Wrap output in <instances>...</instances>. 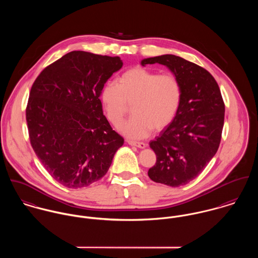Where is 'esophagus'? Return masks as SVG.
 <instances>
[{
    "label": "esophagus",
    "instance_id": "34e87169",
    "mask_svg": "<svg viewBox=\"0 0 258 258\" xmlns=\"http://www.w3.org/2000/svg\"><path fill=\"white\" fill-rule=\"evenodd\" d=\"M127 143L131 146H135V147L140 148V149H144L146 147V144L144 142H137V141H132V140H127Z\"/></svg>",
    "mask_w": 258,
    "mask_h": 258
}]
</instances>
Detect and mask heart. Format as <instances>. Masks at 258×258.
I'll list each match as a JSON object with an SVG mask.
<instances>
[{
    "instance_id": "b5f03b06",
    "label": "heart",
    "mask_w": 258,
    "mask_h": 258,
    "mask_svg": "<svg viewBox=\"0 0 258 258\" xmlns=\"http://www.w3.org/2000/svg\"><path fill=\"white\" fill-rule=\"evenodd\" d=\"M182 93L176 75L134 68L118 78V84L106 83L100 98L107 119L115 127L122 123L128 105L132 104L133 116L120 130L128 138L142 139L153 129L161 131L173 122L180 109Z\"/></svg>"
}]
</instances>
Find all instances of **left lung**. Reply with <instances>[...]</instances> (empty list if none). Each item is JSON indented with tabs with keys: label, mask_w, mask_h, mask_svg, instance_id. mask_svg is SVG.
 <instances>
[{
	"label": "left lung",
	"mask_w": 258,
	"mask_h": 258,
	"mask_svg": "<svg viewBox=\"0 0 258 258\" xmlns=\"http://www.w3.org/2000/svg\"><path fill=\"white\" fill-rule=\"evenodd\" d=\"M160 63L175 74L182 85V101L173 122L150 142L157 156L149 178L170 186L184 185L197 178L216 155L221 143L224 102L214 76L180 56L164 54L143 59Z\"/></svg>",
	"instance_id": "obj_1"
}]
</instances>
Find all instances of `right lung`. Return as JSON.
I'll return each instance as SVG.
<instances>
[{"label":"right lung","mask_w":258,"mask_h":258,"mask_svg":"<svg viewBox=\"0 0 258 258\" xmlns=\"http://www.w3.org/2000/svg\"><path fill=\"white\" fill-rule=\"evenodd\" d=\"M122 66L119 56L74 50L35 80L26 108L30 142L57 183L79 188L97 182L123 145L99 99L107 79Z\"/></svg>","instance_id":"right-lung-1"}]
</instances>
